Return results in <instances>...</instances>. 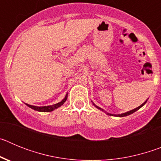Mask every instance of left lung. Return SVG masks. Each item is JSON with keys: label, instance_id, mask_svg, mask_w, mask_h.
Listing matches in <instances>:
<instances>
[{"label": "left lung", "instance_id": "left-lung-1", "mask_svg": "<svg viewBox=\"0 0 161 161\" xmlns=\"http://www.w3.org/2000/svg\"><path fill=\"white\" fill-rule=\"evenodd\" d=\"M147 102V101H145V102H143V103L142 104V105H140V106H139V107L136 108V109H131V110H130V111L126 112V113L120 114H113L107 113V112L105 111V110H104L103 109H102V108H100V107H99V106H96V105H95V104L93 103V106H95V107H97V109H100V110H102V111H103V112H105V113H106L108 115H110V116H115V117H125V116H127V115H130V114H131L135 113V112H136V111H137L138 109H140V108L142 107V106H144V105H145V104H146V102Z\"/></svg>", "mask_w": 161, "mask_h": 161}]
</instances>
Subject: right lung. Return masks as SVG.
Instances as JSON below:
<instances>
[{"label": "right lung", "mask_w": 161, "mask_h": 161, "mask_svg": "<svg viewBox=\"0 0 161 161\" xmlns=\"http://www.w3.org/2000/svg\"><path fill=\"white\" fill-rule=\"evenodd\" d=\"M67 98H68V93L66 94L65 97L64 98L63 100L61 101V102H58L56 104H54L52 106H31V105H29V104H25L26 106H29L30 108L31 109H35L36 111H39V112H51L55 110V109H57V108L60 107L65 102H66Z\"/></svg>", "instance_id": "right-lung-1"}]
</instances>
